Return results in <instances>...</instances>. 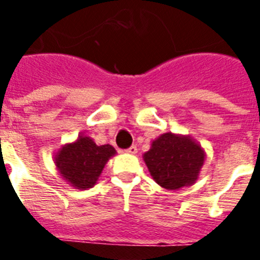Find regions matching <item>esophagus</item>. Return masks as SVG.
Here are the masks:
<instances>
[{
	"instance_id": "34e87169",
	"label": "esophagus",
	"mask_w": 260,
	"mask_h": 260,
	"mask_svg": "<svg viewBox=\"0 0 260 260\" xmlns=\"http://www.w3.org/2000/svg\"><path fill=\"white\" fill-rule=\"evenodd\" d=\"M126 153H130V155H135V153L138 152V148L137 146H132V147H128L127 150H125Z\"/></svg>"
}]
</instances>
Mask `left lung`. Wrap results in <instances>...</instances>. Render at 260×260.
I'll return each mask as SVG.
<instances>
[{
	"mask_svg": "<svg viewBox=\"0 0 260 260\" xmlns=\"http://www.w3.org/2000/svg\"><path fill=\"white\" fill-rule=\"evenodd\" d=\"M204 150L189 135L165 133L143 155L151 177L167 190H178L198 180L204 164Z\"/></svg>",
	"mask_w": 260,
	"mask_h": 260,
	"instance_id": "1",
	"label": "left lung"
}]
</instances>
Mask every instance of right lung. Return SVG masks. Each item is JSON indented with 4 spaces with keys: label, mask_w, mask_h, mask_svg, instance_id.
I'll return each mask as SVG.
<instances>
[{
    "label": "right lung",
    "mask_w": 260,
    "mask_h": 260,
    "mask_svg": "<svg viewBox=\"0 0 260 260\" xmlns=\"http://www.w3.org/2000/svg\"><path fill=\"white\" fill-rule=\"evenodd\" d=\"M113 155H116V150L110 144L98 146L89 137L79 135L74 143L62 146L56 153L54 164L69 185L87 190L95 185Z\"/></svg>",
    "instance_id": "add662e5"
}]
</instances>
